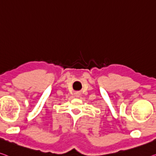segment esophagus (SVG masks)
<instances>
[{
  "instance_id": "obj_1",
  "label": "esophagus",
  "mask_w": 156,
  "mask_h": 156,
  "mask_svg": "<svg viewBox=\"0 0 156 156\" xmlns=\"http://www.w3.org/2000/svg\"><path fill=\"white\" fill-rule=\"evenodd\" d=\"M75 96H76V98H79V97L80 96V93H79V92H76V93H75Z\"/></svg>"
}]
</instances>
